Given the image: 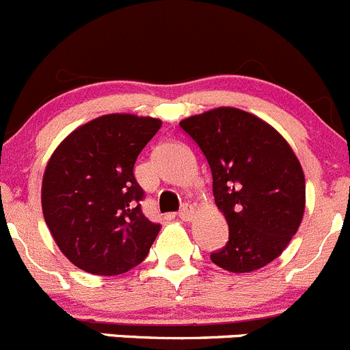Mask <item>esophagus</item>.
I'll return each mask as SVG.
<instances>
[{
  "mask_svg": "<svg viewBox=\"0 0 350 350\" xmlns=\"http://www.w3.org/2000/svg\"><path fill=\"white\" fill-rule=\"evenodd\" d=\"M193 214H195V207L191 204H185L181 207V211H179V219H183V221H190L191 217H193Z\"/></svg>",
  "mask_w": 350,
  "mask_h": 350,
  "instance_id": "obj_1",
  "label": "esophagus"
}]
</instances>
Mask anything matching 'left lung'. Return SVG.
Listing matches in <instances>:
<instances>
[{"label":"left lung","instance_id":"obj_1","mask_svg":"<svg viewBox=\"0 0 350 350\" xmlns=\"http://www.w3.org/2000/svg\"><path fill=\"white\" fill-rule=\"evenodd\" d=\"M212 171V193L230 240L211 260L250 273L282 256L306 208V178L286 139L262 119L219 107L179 122Z\"/></svg>","mask_w":350,"mask_h":350}]
</instances>
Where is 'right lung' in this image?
<instances>
[{
	"label": "right lung",
	"mask_w": 350,
	"mask_h": 350,
	"mask_svg": "<svg viewBox=\"0 0 350 350\" xmlns=\"http://www.w3.org/2000/svg\"><path fill=\"white\" fill-rule=\"evenodd\" d=\"M162 120L109 113L83 124L57 146L41 186L42 215L74 266L113 276L143 262L160 224L146 219L135 162Z\"/></svg>",
	"instance_id": "add662e5"
}]
</instances>
